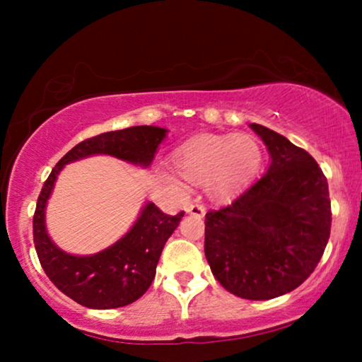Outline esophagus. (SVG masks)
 <instances>
[{"label": "esophagus", "mask_w": 362, "mask_h": 362, "mask_svg": "<svg viewBox=\"0 0 362 362\" xmlns=\"http://www.w3.org/2000/svg\"><path fill=\"white\" fill-rule=\"evenodd\" d=\"M186 212H187V214H192L196 217H204L206 207L201 206V204H191V206L186 207Z\"/></svg>", "instance_id": "34e87169"}]
</instances>
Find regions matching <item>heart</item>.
I'll use <instances>...</instances> for the list:
<instances>
[{
	"mask_svg": "<svg viewBox=\"0 0 362 362\" xmlns=\"http://www.w3.org/2000/svg\"><path fill=\"white\" fill-rule=\"evenodd\" d=\"M262 163V151L254 136L201 135L187 140L175 151V166L185 180L206 185L216 201L239 194Z\"/></svg>",
	"mask_w": 362,
	"mask_h": 362,
	"instance_id": "heart-1",
	"label": "heart"
}]
</instances>
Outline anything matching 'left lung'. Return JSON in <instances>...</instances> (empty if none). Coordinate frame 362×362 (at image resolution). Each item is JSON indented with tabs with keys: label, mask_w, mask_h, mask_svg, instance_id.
I'll return each instance as SVG.
<instances>
[{
	"label": "left lung",
	"mask_w": 362,
	"mask_h": 362,
	"mask_svg": "<svg viewBox=\"0 0 362 362\" xmlns=\"http://www.w3.org/2000/svg\"><path fill=\"white\" fill-rule=\"evenodd\" d=\"M250 128L267 145L270 166L232 204L207 212L204 254L232 295L270 300L313 274L329 239L331 201L308 151L270 128Z\"/></svg>",
	"instance_id": "left-lung-1"
}]
</instances>
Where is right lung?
I'll return each mask as SVG.
<instances>
[{"label":"right lung","instance_id":"add662e5","mask_svg":"<svg viewBox=\"0 0 362 362\" xmlns=\"http://www.w3.org/2000/svg\"><path fill=\"white\" fill-rule=\"evenodd\" d=\"M166 136L160 127H130L87 138L64 155L44 182L33 217V237L39 262L49 280L78 305L93 310L120 308L150 288L166 240L180 226L185 211L168 216L153 202L120 240L93 255H71L49 239L46 204L64 165L90 155H110L133 165L150 166L158 145Z\"/></svg>","mask_w":362,"mask_h":362}]
</instances>
